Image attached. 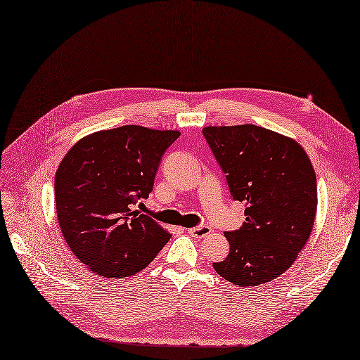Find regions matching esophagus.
<instances>
[{
	"instance_id": "34e87169",
	"label": "esophagus",
	"mask_w": 360,
	"mask_h": 360,
	"mask_svg": "<svg viewBox=\"0 0 360 360\" xmlns=\"http://www.w3.org/2000/svg\"><path fill=\"white\" fill-rule=\"evenodd\" d=\"M188 233L195 237V238H202L205 236L210 234V228L205 226V225H201V226H195V228H189Z\"/></svg>"
}]
</instances>
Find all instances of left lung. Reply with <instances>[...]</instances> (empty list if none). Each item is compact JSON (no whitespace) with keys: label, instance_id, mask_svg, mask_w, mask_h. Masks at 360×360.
<instances>
[{"label":"left lung","instance_id":"left-lung-1","mask_svg":"<svg viewBox=\"0 0 360 360\" xmlns=\"http://www.w3.org/2000/svg\"><path fill=\"white\" fill-rule=\"evenodd\" d=\"M226 174L233 198L245 202L243 225L225 231L230 254L214 270L240 287H257L287 271L311 236L317 177L292 138L255 124L202 129Z\"/></svg>","mask_w":360,"mask_h":360}]
</instances>
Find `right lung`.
Wrapping results in <instances>:
<instances>
[{
  "mask_svg": "<svg viewBox=\"0 0 360 360\" xmlns=\"http://www.w3.org/2000/svg\"><path fill=\"white\" fill-rule=\"evenodd\" d=\"M179 130L127 124L79 139L56 174L58 224L75 257L103 278L146 269L171 234L134 210L153 191L155 176Z\"/></svg>",
  "mask_w": 360,
  "mask_h": 360,
  "instance_id": "1",
  "label": "right lung"
}]
</instances>
